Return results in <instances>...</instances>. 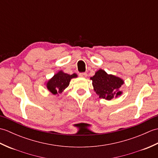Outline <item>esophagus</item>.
<instances>
[{
    "label": "esophagus",
    "instance_id": "1",
    "mask_svg": "<svg viewBox=\"0 0 158 158\" xmlns=\"http://www.w3.org/2000/svg\"><path fill=\"white\" fill-rule=\"evenodd\" d=\"M79 77H83V78H85V77H87V76H88V75H87V73H79Z\"/></svg>",
    "mask_w": 158,
    "mask_h": 158
}]
</instances>
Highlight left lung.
Listing matches in <instances>:
<instances>
[{
    "mask_svg": "<svg viewBox=\"0 0 158 158\" xmlns=\"http://www.w3.org/2000/svg\"><path fill=\"white\" fill-rule=\"evenodd\" d=\"M90 79L92 81L94 91L100 98L110 100L122 94L119 88L124 83L123 79L108 75L102 69L98 70Z\"/></svg>",
    "mask_w": 158,
    "mask_h": 158,
    "instance_id": "obj_1",
    "label": "left lung"
}]
</instances>
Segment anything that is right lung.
Listing matches in <instances>:
<instances>
[{
	"label": "right lung",
	"instance_id": "right-lung-1",
	"mask_svg": "<svg viewBox=\"0 0 158 158\" xmlns=\"http://www.w3.org/2000/svg\"><path fill=\"white\" fill-rule=\"evenodd\" d=\"M77 74L69 75L60 70L47 83V88L53 94L62 93L69 85L70 79L77 77Z\"/></svg>",
	"mask_w": 158,
	"mask_h": 158
}]
</instances>
